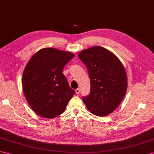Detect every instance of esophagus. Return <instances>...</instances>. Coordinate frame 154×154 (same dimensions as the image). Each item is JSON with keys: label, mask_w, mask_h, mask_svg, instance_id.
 <instances>
[{"label": "esophagus", "mask_w": 154, "mask_h": 154, "mask_svg": "<svg viewBox=\"0 0 154 154\" xmlns=\"http://www.w3.org/2000/svg\"><path fill=\"white\" fill-rule=\"evenodd\" d=\"M75 92H76V94H79V93H80V89H79V88L75 89Z\"/></svg>", "instance_id": "obj_1"}]
</instances>
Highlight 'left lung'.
<instances>
[{
	"label": "left lung",
	"mask_w": 154,
	"mask_h": 154,
	"mask_svg": "<svg viewBox=\"0 0 154 154\" xmlns=\"http://www.w3.org/2000/svg\"><path fill=\"white\" fill-rule=\"evenodd\" d=\"M78 57L87 68L91 85L90 94L82 101L93 115H109L120 105L127 90L123 64L116 55L100 46L82 51Z\"/></svg>",
	"instance_id": "1"
}]
</instances>
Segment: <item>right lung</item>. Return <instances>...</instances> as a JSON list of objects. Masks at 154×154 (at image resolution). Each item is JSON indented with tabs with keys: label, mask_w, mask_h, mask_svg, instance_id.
<instances>
[{
	"label": "right lung",
	"mask_w": 154,
	"mask_h": 154,
	"mask_svg": "<svg viewBox=\"0 0 154 154\" xmlns=\"http://www.w3.org/2000/svg\"><path fill=\"white\" fill-rule=\"evenodd\" d=\"M75 55L54 48H43L25 66L22 85L26 100L38 115L54 118L64 112L75 93L62 73Z\"/></svg>",
	"instance_id": "right-lung-1"
}]
</instances>
